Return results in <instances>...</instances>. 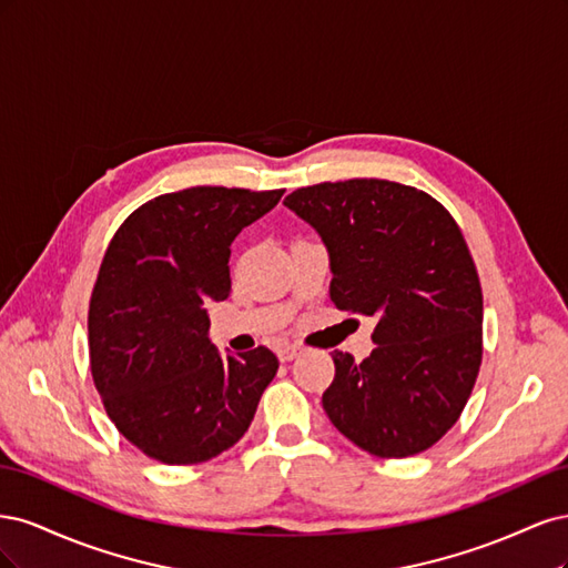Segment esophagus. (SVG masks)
<instances>
[{
    "mask_svg": "<svg viewBox=\"0 0 568 568\" xmlns=\"http://www.w3.org/2000/svg\"><path fill=\"white\" fill-rule=\"evenodd\" d=\"M298 353H301V346H296V343H286V346H282L277 351V357L282 359V363H291V359H294Z\"/></svg>",
    "mask_w": 568,
    "mask_h": 568,
    "instance_id": "esophagus-1",
    "label": "esophagus"
}]
</instances>
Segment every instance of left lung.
<instances>
[{
    "instance_id": "left-lung-1",
    "label": "left lung",
    "mask_w": 568,
    "mask_h": 568,
    "mask_svg": "<svg viewBox=\"0 0 568 568\" xmlns=\"http://www.w3.org/2000/svg\"><path fill=\"white\" fill-rule=\"evenodd\" d=\"M284 205L322 236L332 303L376 320L363 363L332 353L326 417L376 457L432 448L459 419L484 353V294L457 222L388 180L303 186Z\"/></svg>"
}]
</instances>
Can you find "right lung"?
<instances>
[{"mask_svg":"<svg viewBox=\"0 0 568 568\" xmlns=\"http://www.w3.org/2000/svg\"><path fill=\"white\" fill-rule=\"evenodd\" d=\"M284 189L192 186L140 205L113 234L90 301V363L106 415L163 464H199L246 434L280 359L222 357L205 305L232 291L230 246Z\"/></svg>","mask_w":568,"mask_h":568,"instance_id":"obj_1","label":"right lung"}]
</instances>
